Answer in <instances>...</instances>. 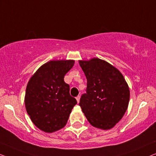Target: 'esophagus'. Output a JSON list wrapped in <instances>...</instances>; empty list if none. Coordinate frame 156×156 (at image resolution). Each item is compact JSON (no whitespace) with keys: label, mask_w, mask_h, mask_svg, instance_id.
I'll use <instances>...</instances> for the list:
<instances>
[{"label":"esophagus","mask_w":156,"mask_h":156,"mask_svg":"<svg viewBox=\"0 0 156 156\" xmlns=\"http://www.w3.org/2000/svg\"><path fill=\"white\" fill-rule=\"evenodd\" d=\"M80 96H77V97L76 98V100H77V102H78V103H79V102H80Z\"/></svg>","instance_id":"1"}]
</instances>
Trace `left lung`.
Instances as JSON below:
<instances>
[{"label": "left lung", "instance_id": "8db88e82", "mask_svg": "<svg viewBox=\"0 0 156 156\" xmlns=\"http://www.w3.org/2000/svg\"><path fill=\"white\" fill-rule=\"evenodd\" d=\"M87 78L86 93L80 105L92 126L107 130L122 119L128 107L130 92L119 70L98 58L79 61Z\"/></svg>", "mask_w": 156, "mask_h": 156}]
</instances>
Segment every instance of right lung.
Wrapping results in <instances>:
<instances>
[{"mask_svg": "<svg viewBox=\"0 0 156 156\" xmlns=\"http://www.w3.org/2000/svg\"><path fill=\"white\" fill-rule=\"evenodd\" d=\"M74 63L73 60L50 61L41 66L27 83L26 110L33 124L44 132L64 127L77 104L70 95L69 85L63 80Z\"/></svg>", "mask_w": 156, "mask_h": 156, "instance_id": "obj_1", "label": "right lung"}]
</instances>
